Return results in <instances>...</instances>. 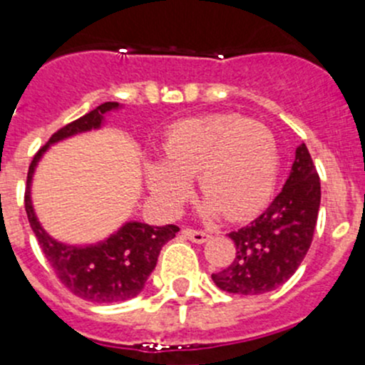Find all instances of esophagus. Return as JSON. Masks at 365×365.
<instances>
[{
    "instance_id": "obj_1",
    "label": "esophagus",
    "mask_w": 365,
    "mask_h": 365,
    "mask_svg": "<svg viewBox=\"0 0 365 365\" xmlns=\"http://www.w3.org/2000/svg\"><path fill=\"white\" fill-rule=\"evenodd\" d=\"M183 237H185L187 240L194 242V244H205V242L210 240L212 235L206 233V231H196L190 230V227H185V230H183Z\"/></svg>"
}]
</instances>
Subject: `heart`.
Wrapping results in <instances>:
<instances>
[{
  "label": "heart",
  "mask_w": 365,
  "mask_h": 365,
  "mask_svg": "<svg viewBox=\"0 0 365 365\" xmlns=\"http://www.w3.org/2000/svg\"><path fill=\"white\" fill-rule=\"evenodd\" d=\"M162 162L148 160L145 180L155 203L176 213L196 176L208 219H247L274 190L279 152L264 125L240 114H210L173 125L162 141Z\"/></svg>",
  "instance_id": "b5f03b06"
}]
</instances>
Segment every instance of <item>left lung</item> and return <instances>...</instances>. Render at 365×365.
I'll return each mask as SVG.
<instances>
[{
    "label": "left lung",
    "instance_id": "obj_1",
    "mask_svg": "<svg viewBox=\"0 0 365 365\" xmlns=\"http://www.w3.org/2000/svg\"><path fill=\"white\" fill-rule=\"evenodd\" d=\"M322 187L307 146L295 150L281 192L249 226L230 233L237 245L233 263L212 274L217 288L238 295H261L284 284L311 247Z\"/></svg>",
    "mask_w": 365,
    "mask_h": 365
}]
</instances>
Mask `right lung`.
I'll return each instance as SVG.
<instances>
[{"label":"right lung","mask_w":365,"mask_h":365,"mask_svg":"<svg viewBox=\"0 0 365 365\" xmlns=\"http://www.w3.org/2000/svg\"><path fill=\"white\" fill-rule=\"evenodd\" d=\"M121 108L123 106L118 102H106L67 127L60 128L31 160L26 185L24 206L29 226L47 261L65 288L83 300L95 304H114L138 297L155 270L162 247L175 238L180 227L173 224L152 226L138 220H127L108 238L95 244H65L51 237L40 224L31 201V183L36 165L51 146L73 135L101 130L106 125V116L120 111Z\"/></svg>","instance_id":"right-lung-1"}]
</instances>
